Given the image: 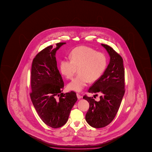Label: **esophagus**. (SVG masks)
<instances>
[{
  "label": "esophagus",
  "mask_w": 152,
  "mask_h": 152,
  "mask_svg": "<svg viewBox=\"0 0 152 152\" xmlns=\"http://www.w3.org/2000/svg\"><path fill=\"white\" fill-rule=\"evenodd\" d=\"M77 98L79 99H80V98H82V96L80 95V94H78V93H77Z\"/></svg>",
  "instance_id": "esophagus-1"
}]
</instances>
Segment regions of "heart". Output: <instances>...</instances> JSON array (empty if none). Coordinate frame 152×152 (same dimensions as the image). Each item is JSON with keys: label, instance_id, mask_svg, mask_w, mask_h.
Masks as SVG:
<instances>
[{"label": "heart", "instance_id": "1", "mask_svg": "<svg viewBox=\"0 0 152 152\" xmlns=\"http://www.w3.org/2000/svg\"><path fill=\"white\" fill-rule=\"evenodd\" d=\"M107 64V57L102 52L87 46L77 47L70 54V60L60 62V71L68 79H71L77 72L79 75L67 85L69 90L79 92L89 81L95 82L101 77Z\"/></svg>", "mask_w": 152, "mask_h": 152}]
</instances>
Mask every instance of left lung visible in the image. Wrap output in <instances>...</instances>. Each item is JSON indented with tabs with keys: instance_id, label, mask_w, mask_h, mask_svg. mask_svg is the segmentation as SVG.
Wrapping results in <instances>:
<instances>
[{
	"instance_id": "1",
	"label": "left lung",
	"mask_w": 152,
	"mask_h": 152,
	"mask_svg": "<svg viewBox=\"0 0 152 152\" xmlns=\"http://www.w3.org/2000/svg\"><path fill=\"white\" fill-rule=\"evenodd\" d=\"M102 46L108 52L110 63L101 77L88 90L95 96L100 94V100L97 102L86 95L83 97L89 103L86 120L95 128L105 127L113 120L125 93L123 59L111 47L105 44Z\"/></svg>"
}]
</instances>
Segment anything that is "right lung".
Returning a JSON list of instances; mask_svg holds the SVG:
<instances>
[{
	"instance_id": "obj_1",
	"label": "right lung",
	"mask_w": 152,
	"mask_h": 152,
	"mask_svg": "<svg viewBox=\"0 0 152 152\" xmlns=\"http://www.w3.org/2000/svg\"><path fill=\"white\" fill-rule=\"evenodd\" d=\"M65 42L49 46L34 58L31 73L30 97L39 117L47 126L58 128L66 123L77 102L76 93H62L64 82L57 66L56 53Z\"/></svg>"
}]
</instances>
